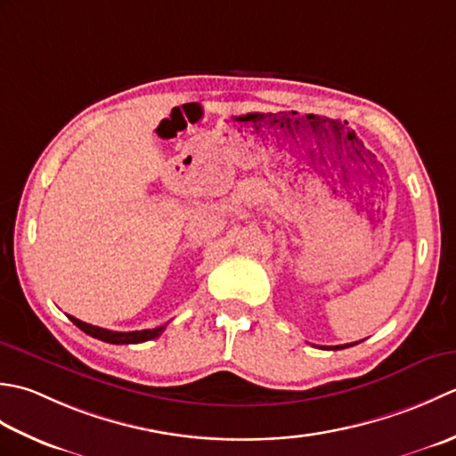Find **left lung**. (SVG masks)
Instances as JSON below:
<instances>
[{"label": "left lung", "mask_w": 456, "mask_h": 456, "mask_svg": "<svg viewBox=\"0 0 456 456\" xmlns=\"http://www.w3.org/2000/svg\"><path fill=\"white\" fill-rule=\"evenodd\" d=\"M356 342H350V345H340V346H329V350H342V348H348V346H354Z\"/></svg>", "instance_id": "8db88e82"}]
</instances>
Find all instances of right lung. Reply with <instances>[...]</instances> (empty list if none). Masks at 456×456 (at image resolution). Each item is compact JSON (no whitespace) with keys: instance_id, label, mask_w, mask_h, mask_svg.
<instances>
[{"instance_id":"1","label":"right lung","mask_w":456,"mask_h":456,"mask_svg":"<svg viewBox=\"0 0 456 456\" xmlns=\"http://www.w3.org/2000/svg\"><path fill=\"white\" fill-rule=\"evenodd\" d=\"M69 319L77 324L80 330H85L90 337H94L98 340L110 342V345H137V342H145V340H153L157 337H161V332L165 330L167 324L157 329H147V330H132V332H118V330H108V329H100L94 327V324L82 322L78 319H74L69 314Z\"/></svg>"}]
</instances>
